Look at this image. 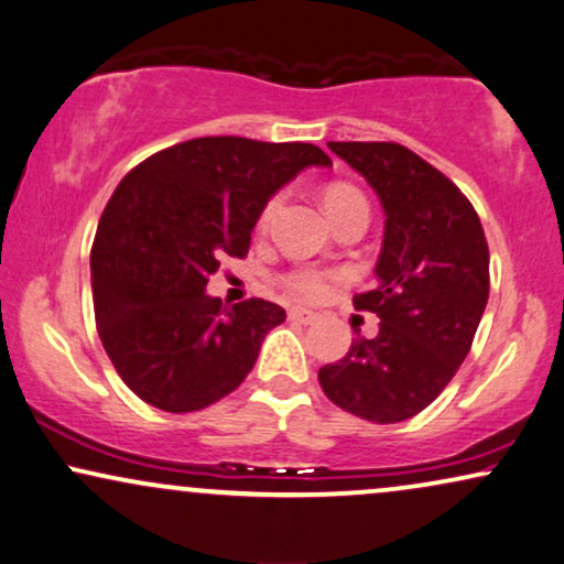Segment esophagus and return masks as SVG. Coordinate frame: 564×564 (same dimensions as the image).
I'll list each match as a JSON object with an SVG mask.
<instances>
[{
  "mask_svg": "<svg viewBox=\"0 0 564 564\" xmlns=\"http://www.w3.org/2000/svg\"><path fill=\"white\" fill-rule=\"evenodd\" d=\"M289 319H294V323H302V325H312L317 319V315L310 310H302V306H291Z\"/></svg>",
  "mask_w": 564,
  "mask_h": 564,
  "instance_id": "34e87169",
  "label": "esophagus"
}]
</instances>
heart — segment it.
Wrapping results in <instances>:
<instances>
[{
    "mask_svg": "<svg viewBox=\"0 0 564 564\" xmlns=\"http://www.w3.org/2000/svg\"><path fill=\"white\" fill-rule=\"evenodd\" d=\"M278 205H281V195H273L265 205H262V210L258 216L260 229H268L270 220H273V216H275ZM323 205H325L327 216L335 220L340 213L351 210V208H356V205H365L367 208V199L359 189L351 187V184L333 182L323 189ZM335 281H340L338 270L312 268V265L294 268V270H289V273H283V278H281V283L286 286V291H291L296 299H302V302H323V299L330 294Z\"/></svg>",
    "mask_w": 564,
    "mask_h": 564,
    "instance_id": "b5f03b06",
    "label": "heart"
}]
</instances>
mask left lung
Here are the masks:
<instances>
[{
	"instance_id": "obj_1",
	"label": "left lung",
	"mask_w": 564,
	"mask_h": 564,
	"mask_svg": "<svg viewBox=\"0 0 564 564\" xmlns=\"http://www.w3.org/2000/svg\"><path fill=\"white\" fill-rule=\"evenodd\" d=\"M372 184L384 208L377 286L354 296L380 317L344 359L319 367L335 405L377 424L424 411L471 351L489 299V247L468 197L398 142H327Z\"/></svg>"
}]
</instances>
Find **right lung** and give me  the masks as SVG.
<instances>
[{
	"instance_id": "right-lung-1",
	"label": "right lung",
	"mask_w": 564,
	"mask_h": 564,
	"mask_svg": "<svg viewBox=\"0 0 564 564\" xmlns=\"http://www.w3.org/2000/svg\"><path fill=\"white\" fill-rule=\"evenodd\" d=\"M306 166H330L312 142L195 138L138 163L113 189L90 249L101 344L127 388L169 413L237 390L270 327L265 299L224 306L205 294L220 260L247 258L262 205Z\"/></svg>"
}]
</instances>
